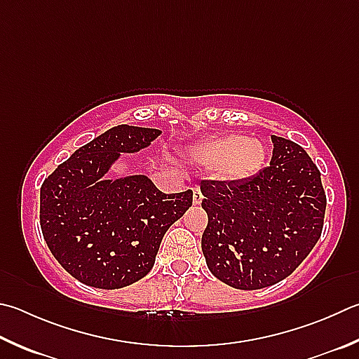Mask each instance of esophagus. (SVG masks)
<instances>
[{"instance_id":"esophagus-1","label":"esophagus","mask_w":359,"mask_h":359,"mask_svg":"<svg viewBox=\"0 0 359 359\" xmlns=\"http://www.w3.org/2000/svg\"><path fill=\"white\" fill-rule=\"evenodd\" d=\"M202 199H204V196H202V191H201V188H193V204L194 205H199L201 202H202Z\"/></svg>"}]
</instances>
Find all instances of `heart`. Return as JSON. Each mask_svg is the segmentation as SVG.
<instances>
[{
  "label": "heart",
  "instance_id": "b5f03b06",
  "mask_svg": "<svg viewBox=\"0 0 359 359\" xmlns=\"http://www.w3.org/2000/svg\"><path fill=\"white\" fill-rule=\"evenodd\" d=\"M193 157L204 166H217L219 179L242 182L251 179L262 169L266 151L257 140L240 135H226L202 142L194 149Z\"/></svg>",
  "mask_w": 359,
  "mask_h": 359
}]
</instances>
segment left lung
<instances>
[{"label":"left lung","mask_w":359,"mask_h":359,"mask_svg":"<svg viewBox=\"0 0 359 359\" xmlns=\"http://www.w3.org/2000/svg\"><path fill=\"white\" fill-rule=\"evenodd\" d=\"M270 166L242 182H201L208 223L202 252L219 281L257 290L295 271L320 238V171L302 146L271 135Z\"/></svg>","instance_id":"1"}]
</instances>
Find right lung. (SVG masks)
<instances>
[{"instance_id":"right-lung-1","label":"right lung","mask_w":359,"mask_h":359,"mask_svg":"<svg viewBox=\"0 0 359 359\" xmlns=\"http://www.w3.org/2000/svg\"><path fill=\"white\" fill-rule=\"evenodd\" d=\"M160 130L117 126L78 149L43 180L41 227L61 266L97 289H121L152 270L166 231L193 191L165 194L146 175L107 179L121 154L151 146Z\"/></svg>"}]
</instances>
